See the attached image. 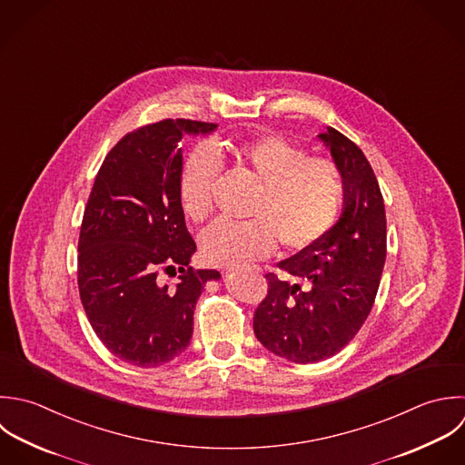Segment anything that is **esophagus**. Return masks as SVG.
<instances>
[{"mask_svg":"<svg viewBox=\"0 0 465 465\" xmlns=\"http://www.w3.org/2000/svg\"><path fill=\"white\" fill-rule=\"evenodd\" d=\"M228 272H230V270H226V272H224V273H228Z\"/></svg>","mask_w":465,"mask_h":465,"instance_id":"obj_1","label":"esophagus"}]
</instances>
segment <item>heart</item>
I'll list each match as a JSON object with an SVG mask.
<instances>
[{
  "label": "heart",
  "mask_w": 465,
  "mask_h": 465,
  "mask_svg": "<svg viewBox=\"0 0 465 465\" xmlns=\"http://www.w3.org/2000/svg\"><path fill=\"white\" fill-rule=\"evenodd\" d=\"M235 161L261 184L250 223L217 219L201 233V253L212 266H242L282 248L302 252L317 244L335 224L344 204L342 172L328 159L286 137L268 134L232 148ZM213 146H197L183 164L179 199L184 213L201 221L212 208V188L221 173Z\"/></svg>",
  "instance_id": "heart-1"
}]
</instances>
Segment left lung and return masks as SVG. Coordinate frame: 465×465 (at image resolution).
<instances>
[{"mask_svg": "<svg viewBox=\"0 0 465 465\" xmlns=\"http://www.w3.org/2000/svg\"><path fill=\"white\" fill-rule=\"evenodd\" d=\"M319 139L342 172L346 195L337 224L312 248L268 273L253 315L259 342L277 357L313 364L339 353L366 322L386 262V210L362 150L328 126Z\"/></svg>", "mask_w": 465, "mask_h": 465, "instance_id": "1", "label": "left lung"}]
</instances>
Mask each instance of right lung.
I'll list each match as a JSON object with an SVG mask.
<instances>
[{"label":"right lung","mask_w":465,"mask_h":465,"mask_svg":"<svg viewBox=\"0 0 465 465\" xmlns=\"http://www.w3.org/2000/svg\"><path fill=\"white\" fill-rule=\"evenodd\" d=\"M213 123L163 119L126 134L104 157L79 232L77 286L106 350L137 368H157L190 344L193 310L217 270H193L195 253L179 199L183 137ZM182 273L172 287L161 271Z\"/></svg>","instance_id":"obj_1"}]
</instances>
